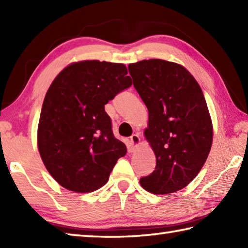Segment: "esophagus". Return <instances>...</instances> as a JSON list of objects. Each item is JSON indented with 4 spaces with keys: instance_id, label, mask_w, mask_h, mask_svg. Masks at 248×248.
<instances>
[{
    "instance_id": "esophagus-1",
    "label": "esophagus",
    "mask_w": 248,
    "mask_h": 248,
    "mask_svg": "<svg viewBox=\"0 0 248 248\" xmlns=\"http://www.w3.org/2000/svg\"><path fill=\"white\" fill-rule=\"evenodd\" d=\"M130 144H131L132 149H136L140 145V138L138 134H132L131 138H130Z\"/></svg>"
}]
</instances>
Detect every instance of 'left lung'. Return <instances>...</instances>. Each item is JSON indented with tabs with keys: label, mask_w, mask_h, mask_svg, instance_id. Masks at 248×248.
Here are the masks:
<instances>
[{
	"label": "left lung",
	"mask_w": 248,
	"mask_h": 248,
	"mask_svg": "<svg viewBox=\"0 0 248 248\" xmlns=\"http://www.w3.org/2000/svg\"><path fill=\"white\" fill-rule=\"evenodd\" d=\"M128 69L148 107L144 137L156 157L153 173L140 185L155 195L178 191L199 174L211 150L213 125L202 91L175 62L150 59Z\"/></svg>",
	"instance_id": "left-lung-1"
}]
</instances>
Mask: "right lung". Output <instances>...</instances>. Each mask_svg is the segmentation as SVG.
I'll use <instances>...</instances> for the list:
<instances>
[{
  "instance_id": "add662e5",
  "label": "right lung",
  "mask_w": 248,
  "mask_h": 248,
  "mask_svg": "<svg viewBox=\"0 0 248 248\" xmlns=\"http://www.w3.org/2000/svg\"><path fill=\"white\" fill-rule=\"evenodd\" d=\"M123 63L73 62L53 79L45 96L37 144L56 182L74 192H92L108 182L127 153L112 134L105 105L131 86Z\"/></svg>"
}]
</instances>
